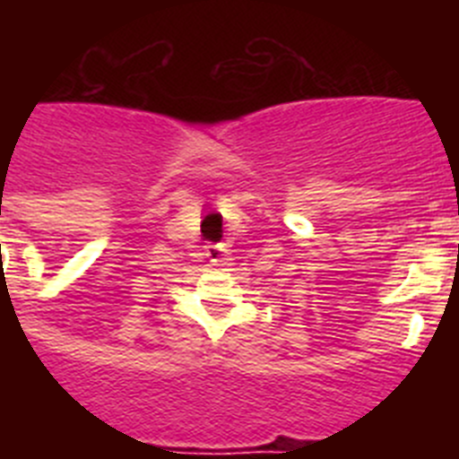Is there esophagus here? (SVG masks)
I'll list each match as a JSON object with an SVG mask.
<instances>
[{
	"label": "esophagus",
	"mask_w": 459,
	"mask_h": 459,
	"mask_svg": "<svg viewBox=\"0 0 459 459\" xmlns=\"http://www.w3.org/2000/svg\"><path fill=\"white\" fill-rule=\"evenodd\" d=\"M226 247L224 244H211V247H206V257L211 259L215 266H221V264L226 262Z\"/></svg>",
	"instance_id": "obj_1"
}]
</instances>
